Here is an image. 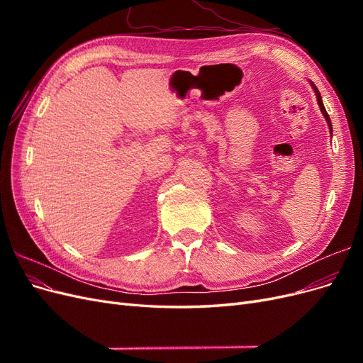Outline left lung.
<instances>
[{
  "label": "left lung",
  "mask_w": 363,
  "mask_h": 363,
  "mask_svg": "<svg viewBox=\"0 0 363 363\" xmlns=\"http://www.w3.org/2000/svg\"><path fill=\"white\" fill-rule=\"evenodd\" d=\"M312 87H313V91H315V94H316V100H318V106H320V108H321V112H323V115H324V118H325V121H327V124H328V128H330V133H332V121H330V116H328V113L325 112V107H324V104H323V100H321V95H320V91L316 89V86L312 83Z\"/></svg>",
  "instance_id": "1"
}]
</instances>
